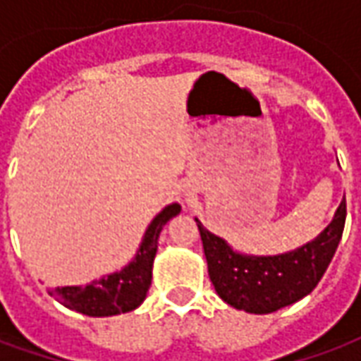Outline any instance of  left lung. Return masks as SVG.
<instances>
[{"label": "left lung", "instance_id": "8db88e82", "mask_svg": "<svg viewBox=\"0 0 361 361\" xmlns=\"http://www.w3.org/2000/svg\"><path fill=\"white\" fill-rule=\"evenodd\" d=\"M209 276L216 294L235 310L265 315L300 302L323 279L341 243L346 201L338 204L331 224L298 250L280 255H245L197 220Z\"/></svg>", "mask_w": 361, "mask_h": 361}]
</instances>
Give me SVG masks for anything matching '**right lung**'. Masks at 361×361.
I'll list each match as a JSON object with an SVG mask.
<instances>
[{
    "instance_id": "add662e5",
    "label": "right lung",
    "mask_w": 361,
    "mask_h": 361,
    "mask_svg": "<svg viewBox=\"0 0 361 361\" xmlns=\"http://www.w3.org/2000/svg\"><path fill=\"white\" fill-rule=\"evenodd\" d=\"M180 211V204L172 203L158 212L142 235L135 257L121 271L92 280L87 286L56 288L50 290V294L66 307L89 317H110L137 310L145 302L150 288L160 232L166 222L178 216Z\"/></svg>"
}]
</instances>
